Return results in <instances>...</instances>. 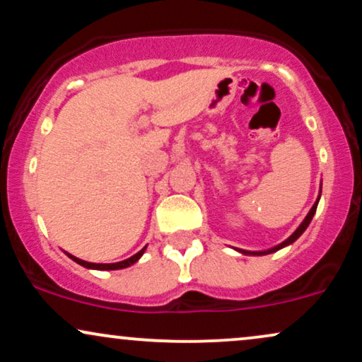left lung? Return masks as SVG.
I'll return each mask as SVG.
<instances>
[{"mask_svg":"<svg viewBox=\"0 0 362 362\" xmlns=\"http://www.w3.org/2000/svg\"><path fill=\"white\" fill-rule=\"evenodd\" d=\"M319 200H320V194H319V197H317L315 204H313L310 211H308V214H307L305 219H303L302 224H300L298 228H297V230H295V233L291 234V236H290L288 239H285V241L280 243V245L269 247V250H267V251H246V250H236V251L243 252V255H247V256H263V255H269V252H275V251H278V250H281V247H285V246H290L291 243L297 241V239L303 234V230H305V229L308 228V224H310L312 217H313V214H315V211H317V206H319Z\"/></svg>","mask_w":362,"mask_h":362,"instance_id":"left-lung-1","label":"left lung"}]
</instances>
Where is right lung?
<instances>
[{"label":"right lung","instance_id":"add662e5","mask_svg":"<svg viewBox=\"0 0 362 362\" xmlns=\"http://www.w3.org/2000/svg\"><path fill=\"white\" fill-rule=\"evenodd\" d=\"M145 250H146V246L143 247L141 251H138L136 255H133L132 258L123 259V261H117V263H89V261L76 258V256L69 255V252H65V255H67L72 261H76L77 264H81V267L89 268V269H123V268H128V267H132V264L136 263V261L143 256V252H145Z\"/></svg>","mask_w":362,"mask_h":362}]
</instances>
